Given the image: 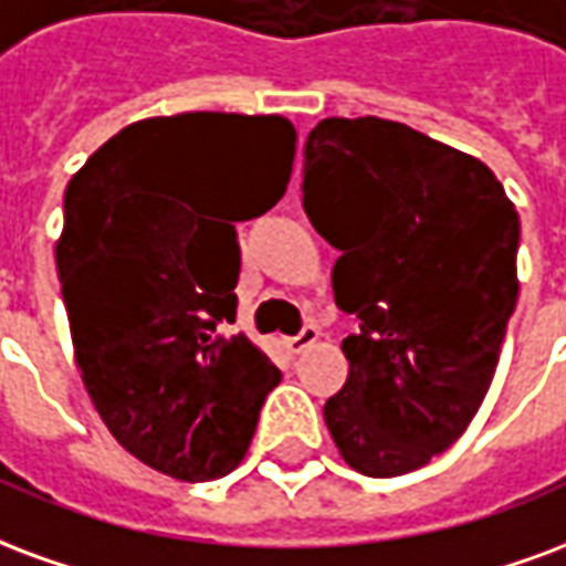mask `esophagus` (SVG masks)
<instances>
[{
	"instance_id": "34e87169",
	"label": "esophagus",
	"mask_w": 566,
	"mask_h": 566,
	"mask_svg": "<svg viewBox=\"0 0 566 566\" xmlns=\"http://www.w3.org/2000/svg\"><path fill=\"white\" fill-rule=\"evenodd\" d=\"M316 337H319V332H316V325H304V328H301V332L295 334V337H286L283 344H286L289 353H295V356H298V353H304L307 346L316 344Z\"/></svg>"
}]
</instances>
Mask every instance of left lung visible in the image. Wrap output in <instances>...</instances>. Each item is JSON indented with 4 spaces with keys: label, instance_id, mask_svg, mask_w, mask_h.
Returning <instances> with one entry per match:
<instances>
[{
    "label": "left lung",
    "instance_id": "left-lung-1",
    "mask_svg": "<svg viewBox=\"0 0 566 566\" xmlns=\"http://www.w3.org/2000/svg\"><path fill=\"white\" fill-rule=\"evenodd\" d=\"M304 213L340 253L334 301L358 319L325 424L349 468L401 476L464 434L515 311L518 213L489 165L379 117L304 142Z\"/></svg>",
    "mask_w": 566,
    "mask_h": 566
}]
</instances>
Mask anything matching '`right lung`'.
<instances>
[{
    "instance_id": "add662e5",
    "label": "right lung",
    "mask_w": 566,
    "mask_h": 566,
    "mask_svg": "<svg viewBox=\"0 0 566 566\" xmlns=\"http://www.w3.org/2000/svg\"><path fill=\"white\" fill-rule=\"evenodd\" d=\"M283 117L192 111L132 123L69 180L56 271L74 358L119 447L184 482L220 480L280 370L234 319V222L286 192Z\"/></svg>"
}]
</instances>
